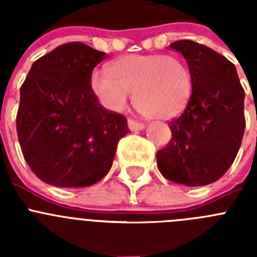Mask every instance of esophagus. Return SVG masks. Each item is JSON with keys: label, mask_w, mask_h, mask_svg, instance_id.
<instances>
[{"label": "esophagus", "mask_w": 257, "mask_h": 257, "mask_svg": "<svg viewBox=\"0 0 257 257\" xmlns=\"http://www.w3.org/2000/svg\"><path fill=\"white\" fill-rule=\"evenodd\" d=\"M127 124H128V128H130L131 131H140L145 127L144 123L135 121V119H131V118L127 121Z\"/></svg>", "instance_id": "esophagus-1"}]
</instances>
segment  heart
Segmentation results:
<instances>
[{
  "label": "heart",
  "mask_w": 257,
  "mask_h": 257,
  "mask_svg": "<svg viewBox=\"0 0 257 257\" xmlns=\"http://www.w3.org/2000/svg\"><path fill=\"white\" fill-rule=\"evenodd\" d=\"M97 99L113 112L126 108L133 95L136 110L151 119H171L183 112L193 91L188 64L176 55L131 54L92 76Z\"/></svg>",
  "instance_id": "1"
}]
</instances>
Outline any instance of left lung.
I'll use <instances>...</instances> for the list:
<instances>
[{
    "label": "left lung",
    "instance_id": "obj_1",
    "mask_svg": "<svg viewBox=\"0 0 257 257\" xmlns=\"http://www.w3.org/2000/svg\"><path fill=\"white\" fill-rule=\"evenodd\" d=\"M187 60L193 91L185 110L170 122L172 138L157 152L169 180L203 187L219 180L234 162L244 134V90L225 56L189 40L170 45Z\"/></svg>",
    "mask_w": 257,
    "mask_h": 257
}]
</instances>
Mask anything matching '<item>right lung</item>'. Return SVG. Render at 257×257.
Listing matches in <instances>:
<instances>
[{
	"instance_id": "obj_1",
	"label": "right lung",
	"mask_w": 257,
	"mask_h": 257,
	"mask_svg": "<svg viewBox=\"0 0 257 257\" xmlns=\"http://www.w3.org/2000/svg\"><path fill=\"white\" fill-rule=\"evenodd\" d=\"M106 58L69 42L36 60L20 87L17 115L23 156L38 179L55 187H90L112 167L127 119L99 104L94 68Z\"/></svg>"
}]
</instances>
